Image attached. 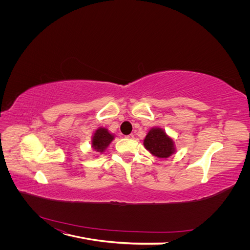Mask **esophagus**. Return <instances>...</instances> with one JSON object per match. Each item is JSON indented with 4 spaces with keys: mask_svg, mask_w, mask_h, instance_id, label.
I'll return each mask as SVG.
<instances>
[{
    "mask_svg": "<svg viewBox=\"0 0 250 250\" xmlns=\"http://www.w3.org/2000/svg\"><path fill=\"white\" fill-rule=\"evenodd\" d=\"M125 138H126V139H134V135H133V134L127 135V136H125Z\"/></svg>",
    "mask_w": 250,
    "mask_h": 250,
    "instance_id": "34e87169",
    "label": "esophagus"
}]
</instances>
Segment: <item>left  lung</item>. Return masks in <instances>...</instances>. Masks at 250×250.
Masks as SVG:
<instances>
[{"instance_id": "obj_1", "label": "left lung", "mask_w": 250, "mask_h": 250, "mask_svg": "<svg viewBox=\"0 0 250 250\" xmlns=\"http://www.w3.org/2000/svg\"><path fill=\"white\" fill-rule=\"evenodd\" d=\"M144 147L153 156L160 159L168 158L176 152L174 140L159 126L150 128L146 138L144 139Z\"/></svg>"}]
</instances>
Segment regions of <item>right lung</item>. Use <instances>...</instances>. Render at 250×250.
<instances>
[{
    "instance_id": "1",
    "label": "right lung",
    "mask_w": 250,
    "mask_h": 250,
    "mask_svg": "<svg viewBox=\"0 0 250 250\" xmlns=\"http://www.w3.org/2000/svg\"><path fill=\"white\" fill-rule=\"evenodd\" d=\"M114 140V135L111 134L106 127H98L92 135L91 147L97 153H104L108 148L110 143Z\"/></svg>"
}]
</instances>
